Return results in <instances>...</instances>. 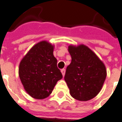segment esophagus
Wrapping results in <instances>:
<instances>
[{
  "mask_svg": "<svg viewBox=\"0 0 122 122\" xmlns=\"http://www.w3.org/2000/svg\"><path fill=\"white\" fill-rule=\"evenodd\" d=\"M61 73H62V74H63V76L64 77L65 76V68H63V69H62L61 70Z\"/></svg>",
  "mask_w": 122,
  "mask_h": 122,
  "instance_id": "esophagus-1",
  "label": "esophagus"
}]
</instances>
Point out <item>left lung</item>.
<instances>
[{
  "mask_svg": "<svg viewBox=\"0 0 122 122\" xmlns=\"http://www.w3.org/2000/svg\"><path fill=\"white\" fill-rule=\"evenodd\" d=\"M71 63L66 68L65 80L71 96L80 101L91 100L102 89L107 71L104 64L84 45L68 46Z\"/></svg>",
  "mask_w": 122,
  "mask_h": 122,
  "instance_id": "left-lung-1",
  "label": "left lung"
}]
</instances>
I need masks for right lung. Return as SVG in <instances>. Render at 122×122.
Returning <instances> with one entry per match:
<instances>
[{"label":"right lung","instance_id":"add662e5","mask_svg":"<svg viewBox=\"0 0 122 122\" xmlns=\"http://www.w3.org/2000/svg\"><path fill=\"white\" fill-rule=\"evenodd\" d=\"M53 52L54 45L42 41L32 46L20 61V81L26 92L33 98L48 97L57 82L63 78Z\"/></svg>","mask_w":122,"mask_h":122}]
</instances>
